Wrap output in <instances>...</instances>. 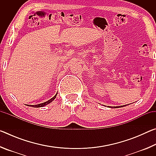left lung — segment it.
<instances>
[{
    "label": "left lung",
    "instance_id": "obj_1",
    "mask_svg": "<svg viewBox=\"0 0 156 156\" xmlns=\"http://www.w3.org/2000/svg\"><path fill=\"white\" fill-rule=\"evenodd\" d=\"M123 106H125V105H123ZM115 108H118V107H116Z\"/></svg>",
    "mask_w": 156,
    "mask_h": 156
}]
</instances>
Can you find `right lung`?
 <instances>
[{
	"instance_id": "right-lung-1",
	"label": "right lung",
	"mask_w": 156,
	"mask_h": 156,
	"mask_svg": "<svg viewBox=\"0 0 156 156\" xmlns=\"http://www.w3.org/2000/svg\"><path fill=\"white\" fill-rule=\"evenodd\" d=\"M56 95H57V94L55 95V96L52 98H51L50 100H49L48 101H47V102H43V103H41V104H38V105H31V107H44V106H45V105H48L49 103H50V102H51L53 100H54L55 98H56Z\"/></svg>"
}]
</instances>
